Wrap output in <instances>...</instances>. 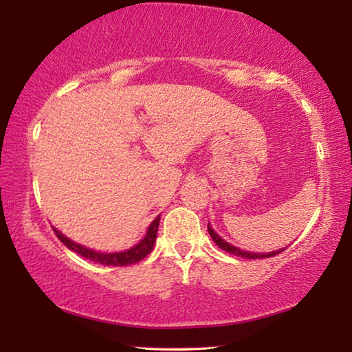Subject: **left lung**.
Returning a JSON list of instances; mask_svg holds the SVG:
<instances>
[{
  "label": "left lung",
  "instance_id": "left-lung-1",
  "mask_svg": "<svg viewBox=\"0 0 352 352\" xmlns=\"http://www.w3.org/2000/svg\"><path fill=\"white\" fill-rule=\"evenodd\" d=\"M208 232H210V235H211V239H213V242H214L216 245H218L219 248H223L224 252L232 253V254H237V256H242V258H248V259L271 258V256H276V254H278V253H282V252H283V248H282V250H277V252H272V253H250V252H243V250H240V248H237V247H234V245H230V243L226 242V240L221 239L219 235L216 234L213 229H211L210 223H208Z\"/></svg>",
  "mask_w": 352,
  "mask_h": 352
}]
</instances>
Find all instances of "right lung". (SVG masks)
Segmentation results:
<instances>
[{
	"label": "right lung",
	"mask_w": 352,
	"mask_h": 352,
	"mask_svg": "<svg viewBox=\"0 0 352 352\" xmlns=\"http://www.w3.org/2000/svg\"><path fill=\"white\" fill-rule=\"evenodd\" d=\"M158 224H160V216H157V218L152 221V224L148 226V229H147L146 237H144L141 242H139L138 245H134L133 248L124 250V252H120V253L94 252V250L86 248V247H83V245L72 242L70 239H67L65 235H62L57 229H54V232L57 235V239H59L67 248H70L72 252L81 254V256L89 259V261L105 264V266H128V264H134V263L141 261V259L146 258L147 254L152 252L153 243H155V239H157Z\"/></svg>",
	"instance_id": "1"
}]
</instances>
